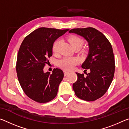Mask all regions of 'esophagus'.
I'll return each mask as SVG.
<instances>
[{"mask_svg":"<svg viewBox=\"0 0 129 129\" xmlns=\"http://www.w3.org/2000/svg\"><path fill=\"white\" fill-rule=\"evenodd\" d=\"M64 76H66L67 75H68V74L69 73V72H67V71H64Z\"/></svg>","mask_w":129,"mask_h":129,"instance_id":"obj_1","label":"esophagus"}]
</instances>
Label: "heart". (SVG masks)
Here are the masks:
<instances>
[{"mask_svg": "<svg viewBox=\"0 0 129 129\" xmlns=\"http://www.w3.org/2000/svg\"><path fill=\"white\" fill-rule=\"evenodd\" d=\"M69 41L71 44L73 48L75 47H80L81 48L83 45V40L81 39L78 38L77 36H71L69 39ZM61 44V41L60 40H57L55 41L53 45V51L54 53H57L59 51V48ZM78 59L76 57H67L63 58L62 59L58 61V65L61 68L70 71V70L73 69L75 67L77 64Z\"/></svg>", "mask_w": 129, "mask_h": 129, "instance_id": "obj_1", "label": "heart"}]
</instances>
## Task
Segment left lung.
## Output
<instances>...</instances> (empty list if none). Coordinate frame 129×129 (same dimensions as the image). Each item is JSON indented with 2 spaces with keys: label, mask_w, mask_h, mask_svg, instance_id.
Returning <instances> with one entry per match:
<instances>
[{
  "label": "left lung",
  "mask_w": 129,
  "mask_h": 129,
  "mask_svg": "<svg viewBox=\"0 0 129 129\" xmlns=\"http://www.w3.org/2000/svg\"><path fill=\"white\" fill-rule=\"evenodd\" d=\"M70 34L81 36L88 43V56L82 68L90 70L86 76L76 72L77 80L73 84L75 94L85 101H93L105 94L112 83L115 61L112 45L105 36L95 28H75Z\"/></svg>",
  "instance_id": "1"
}]
</instances>
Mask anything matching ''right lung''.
I'll return each instance as SVG.
<instances>
[{"instance_id":"obj_1","label":"right lung","mask_w":129,"mask_h":129,"mask_svg":"<svg viewBox=\"0 0 129 129\" xmlns=\"http://www.w3.org/2000/svg\"><path fill=\"white\" fill-rule=\"evenodd\" d=\"M68 30L39 28L21 43L17 57V78L25 94L35 101L45 103L57 95L64 73L56 68L50 74L43 69L48 57L52 56L54 42Z\"/></svg>"}]
</instances>
